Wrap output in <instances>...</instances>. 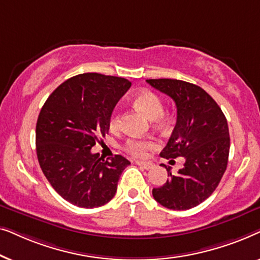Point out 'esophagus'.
Wrapping results in <instances>:
<instances>
[{"label": "esophagus", "mask_w": 260, "mask_h": 260, "mask_svg": "<svg viewBox=\"0 0 260 260\" xmlns=\"http://www.w3.org/2000/svg\"><path fill=\"white\" fill-rule=\"evenodd\" d=\"M136 165L142 167V168L145 169V170L151 169L152 167H154V165H152L151 162H144V161H136Z\"/></svg>", "instance_id": "1"}]
</instances>
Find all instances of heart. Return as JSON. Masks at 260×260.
Returning a JSON list of instances; mask_svg holds the SVG:
<instances>
[{
	"instance_id": "1",
	"label": "heart",
	"mask_w": 260,
	"mask_h": 260,
	"mask_svg": "<svg viewBox=\"0 0 260 260\" xmlns=\"http://www.w3.org/2000/svg\"><path fill=\"white\" fill-rule=\"evenodd\" d=\"M135 105L141 109L150 119H156L157 124H165L163 116L165 105L161 98L151 91H142L134 98ZM120 126V113H113L110 119V129L118 130ZM154 147V143L149 140L142 138H129L124 144V149L135 157H144L149 149Z\"/></svg>"
}]
</instances>
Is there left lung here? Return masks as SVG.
Here are the masks:
<instances>
[{"label":"left lung","instance_id":"1","mask_svg":"<svg viewBox=\"0 0 260 260\" xmlns=\"http://www.w3.org/2000/svg\"><path fill=\"white\" fill-rule=\"evenodd\" d=\"M147 83L169 95L177 109L175 127L159 155L186 159L177 175L163 165L169 179L152 189V197L163 207L186 211L211 197L225 173L230 154L227 119L214 99L198 85L177 79Z\"/></svg>","mask_w":260,"mask_h":260}]
</instances>
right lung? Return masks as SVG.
<instances>
[{"mask_svg":"<svg viewBox=\"0 0 260 260\" xmlns=\"http://www.w3.org/2000/svg\"><path fill=\"white\" fill-rule=\"evenodd\" d=\"M130 86L124 78L78 74L59 85L39 113V165L56 193L74 206L108 204L130 165L120 155L104 159L91 152L98 138L108 134L113 109Z\"/></svg>","mask_w":260,"mask_h":260,"instance_id":"1","label":"right lung"}]
</instances>
